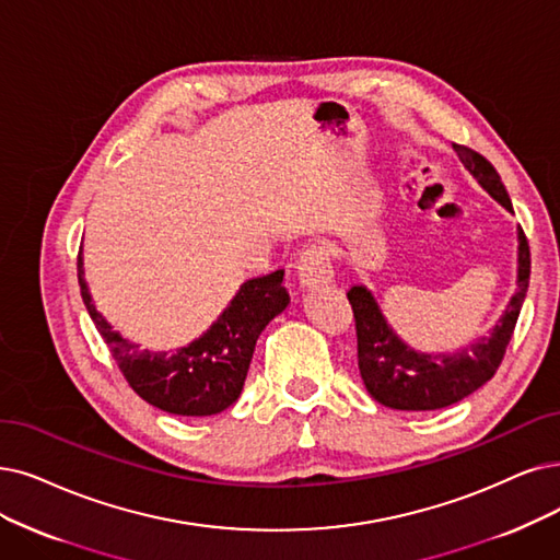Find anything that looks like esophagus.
<instances>
[{"mask_svg": "<svg viewBox=\"0 0 560 560\" xmlns=\"http://www.w3.org/2000/svg\"><path fill=\"white\" fill-rule=\"evenodd\" d=\"M296 276L303 289H317L332 282V266L330 257L319 245H310L305 253H301L296 264Z\"/></svg>", "mask_w": 560, "mask_h": 560, "instance_id": "esophagus-1", "label": "esophagus"}]
</instances>
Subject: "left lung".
I'll return each instance as SVG.
<instances>
[{
    "label": "left lung",
    "instance_id": "obj_1",
    "mask_svg": "<svg viewBox=\"0 0 560 560\" xmlns=\"http://www.w3.org/2000/svg\"><path fill=\"white\" fill-rule=\"evenodd\" d=\"M462 165L474 174L482 190L512 213L499 172L480 153L455 147ZM530 276L528 243L517 228V287L510 296L499 322L482 338L455 351L428 353L409 347L388 324L382 305L365 284H353L347 299L353 307L358 335V370L368 393L388 409L399 411H434L485 386L503 361L514 324L522 312Z\"/></svg>",
    "mask_w": 560,
    "mask_h": 560
}]
</instances>
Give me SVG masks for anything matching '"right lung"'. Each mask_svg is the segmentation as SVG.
Listing matches in <instances>:
<instances>
[{
	"instance_id": "1",
	"label": "right lung",
	"mask_w": 560,
	"mask_h": 560,
	"mask_svg": "<svg viewBox=\"0 0 560 560\" xmlns=\"http://www.w3.org/2000/svg\"><path fill=\"white\" fill-rule=\"evenodd\" d=\"M82 301L124 372L126 382L151 407L174 416H213L238 399L261 330L289 305L284 271L245 280L218 319L192 342L174 351L142 349L101 315L78 257Z\"/></svg>"
}]
</instances>
